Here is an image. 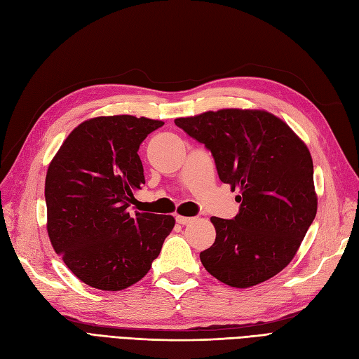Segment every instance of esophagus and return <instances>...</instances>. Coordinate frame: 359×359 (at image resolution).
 Returning a JSON list of instances; mask_svg holds the SVG:
<instances>
[{
  "label": "esophagus",
  "mask_w": 359,
  "mask_h": 359,
  "mask_svg": "<svg viewBox=\"0 0 359 359\" xmlns=\"http://www.w3.org/2000/svg\"><path fill=\"white\" fill-rule=\"evenodd\" d=\"M194 219L193 217H184V215H177V223L180 224H189L191 223Z\"/></svg>",
  "instance_id": "1"
}]
</instances>
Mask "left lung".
<instances>
[{
	"instance_id": "obj_1",
	"label": "left lung",
	"mask_w": 359,
	"mask_h": 359,
	"mask_svg": "<svg viewBox=\"0 0 359 359\" xmlns=\"http://www.w3.org/2000/svg\"><path fill=\"white\" fill-rule=\"evenodd\" d=\"M175 124L211 151L219 178L240 190L232 220L211 217L214 244L201 252L208 273L232 287H252L285 269L318 211L307 145L278 116L220 109Z\"/></svg>"
}]
</instances>
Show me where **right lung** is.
Wrapping results in <instances>:
<instances>
[{
  "label": "right lung",
  "mask_w": 359,
  "mask_h": 359,
  "mask_svg": "<svg viewBox=\"0 0 359 359\" xmlns=\"http://www.w3.org/2000/svg\"><path fill=\"white\" fill-rule=\"evenodd\" d=\"M163 124L133 115L86 119L49 163V240L85 285L115 292L137 283L175 226L172 215L128 211L145 184L139 145Z\"/></svg>",
  "instance_id": "add662e5"
}]
</instances>
